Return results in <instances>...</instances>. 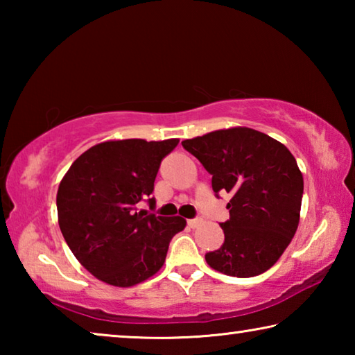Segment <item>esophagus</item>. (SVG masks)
Segmentation results:
<instances>
[{
	"mask_svg": "<svg viewBox=\"0 0 355 355\" xmlns=\"http://www.w3.org/2000/svg\"><path fill=\"white\" fill-rule=\"evenodd\" d=\"M200 224H202L200 219H189V220H188V225H189L191 228H197Z\"/></svg>",
	"mask_w": 355,
	"mask_h": 355,
	"instance_id": "34e87169",
	"label": "esophagus"
}]
</instances>
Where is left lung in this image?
I'll use <instances>...</instances> for the list:
<instances>
[{
	"label": "left lung",
	"mask_w": 355,
	"mask_h": 355,
	"mask_svg": "<svg viewBox=\"0 0 355 355\" xmlns=\"http://www.w3.org/2000/svg\"><path fill=\"white\" fill-rule=\"evenodd\" d=\"M211 173L213 191L232 194L224 244L208 252L214 271L254 277L277 263L297 230L304 178L284 144L248 127L216 130L182 142Z\"/></svg>",
	"instance_id": "obj_1"
}]
</instances>
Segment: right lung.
Masks as SVG:
<instances>
[{
    "label": "right lung",
    "mask_w": 355,
    "mask_h": 355,
    "mask_svg": "<svg viewBox=\"0 0 355 355\" xmlns=\"http://www.w3.org/2000/svg\"><path fill=\"white\" fill-rule=\"evenodd\" d=\"M177 146L178 139L100 142L78 156L61 180L59 227L94 277L128 288L163 268L171 239L186 220L137 213V203L152 194L161 161ZM148 203L155 205L153 197Z\"/></svg>",
    "instance_id": "1"
}]
</instances>
